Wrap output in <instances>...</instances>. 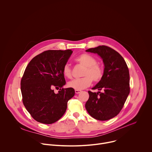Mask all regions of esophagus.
Segmentation results:
<instances>
[{
  "mask_svg": "<svg viewBox=\"0 0 152 152\" xmlns=\"http://www.w3.org/2000/svg\"><path fill=\"white\" fill-rule=\"evenodd\" d=\"M81 92V90H75V93L76 94H79Z\"/></svg>",
  "mask_w": 152,
  "mask_h": 152,
  "instance_id": "1",
  "label": "esophagus"
}]
</instances>
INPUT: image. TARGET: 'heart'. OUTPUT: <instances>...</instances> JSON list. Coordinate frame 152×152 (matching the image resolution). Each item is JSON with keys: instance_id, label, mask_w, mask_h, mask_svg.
I'll return each mask as SVG.
<instances>
[{"instance_id": "1", "label": "heart", "mask_w": 152, "mask_h": 152, "mask_svg": "<svg viewBox=\"0 0 152 152\" xmlns=\"http://www.w3.org/2000/svg\"><path fill=\"white\" fill-rule=\"evenodd\" d=\"M75 61L81 66L85 67L82 73V78L74 79L68 83L69 88L80 90L88 87L93 80L98 82L103 78L104 72L100 65L97 64V60L91 55L83 53L77 56ZM63 75L69 79L72 78V70L69 64L64 65L62 70Z\"/></svg>"}]
</instances>
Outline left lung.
<instances>
[{
    "label": "left lung",
    "instance_id": "obj_1",
    "mask_svg": "<svg viewBox=\"0 0 152 152\" xmlns=\"http://www.w3.org/2000/svg\"><path fill=\"white\" fill-rule=\"evenodd\" d=\"M97 53L104 64L103 78L92 88L101 93L88 91L90 97L85 108L94 118L105 121L117 115L130 93L129 72L123 58L117 51L106 46L86 50Z\"/></svg>",
    "mask_w": 152,
    "mask_h": 152
}]
</instances>
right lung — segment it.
Instances as JSON below:
<instances>
[{
    "label": "right lung",
    "instance_id": "1",
    "mask_svg": "<svg viewBox=\"0 0 152 152\" xmlns=\"http://www.w3.org/2000/svg\"><path fill=\"white\" fill-rule=\"evenodd\" d=\"M72 50H49L35 56L28 64L21 80V91L26 109L38 122L52 124L66 113L68 101L75 93L66 84L62 70ZM60 88L57 94L53 88Z\"/></svg>",
    "mask_w": 152,
    "mask_h": 152
}]
</instances>
